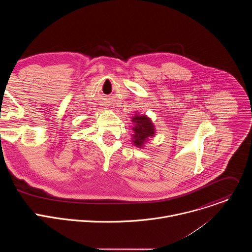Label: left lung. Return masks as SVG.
Masks as SVG:
<instances>
[{
	"label": "left lung",
	"mask_w": 252,
	"mask_h": 252,
	"mask_svg": "<svg viewBox=\"0 0 252 252\" xmlns=\"http://www.w3.org/2000/svg\"><path fill=\"white\" fill-rule=\"evenodd\" d=\"M131 122L133 123V126L131 127L133 131L131 141L135 147L143 148V145L147 142L149 137L155 135V126L152 120L146 115H138L137 113L131 118Z\"/></svg>",
	"instance_id": "left-lung-1"
}]
</instances>
